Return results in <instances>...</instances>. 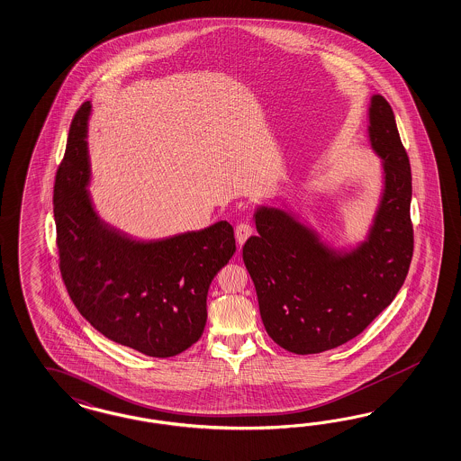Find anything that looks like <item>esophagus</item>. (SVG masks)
<instances>
[{"mask_svg":"<svg viewBox=\"0 0 461 461\" xmlns=\"http://www.w3.org/2000/svg\"><path fill=\"white\" fill-rule=\"evenodd\" d=\"M253 235V228L247 223H240L235 228V237H237L238 245L241 247L249 237Z\"/></svg>","mask_w":461,"mask_h":461,"instance_id":"1","label":"esophagus"}]
</instances>
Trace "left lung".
Masks as SVG:
<instances>
[{
    "label": "left lung",
    "mask_w": 461,
    "mask_h": 461,
    "mask_svg": "<svg viewBox=\"0 0 461 461\" xmlns=\"http://www.w3.org/2000/svg\"><path fill=\"white\" fill-rule=\"evenodd\" d=\"M367 140L381 159V194L366 237L337 247L284 206H257L258 235L243 247L265 330L294 354H319L359 336L394 300L412 257L411 167L391 105L373 95Z\"/></svg>",
    "instance_id": "obj_1"
}]
</instances>
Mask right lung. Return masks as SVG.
Returning <instances> with one entry per match:
<instances>
[{
    "label": "right lung",
    "mask_w": 461,
    "mask_h": 461,
    "mask_svg": "<svg viewBox=\"0 0 461 461\" xmlns=\"http://www.w3.org/2000/svg\"><path fill=\"white\" fill-rule=\"evenodd\" d=\"M90 113V102L75 113L53 189L63 282L102 336L149 357H173L204 330L212 278L237 249L233 226L223 220L149 240L104 221L88 191Z\"/></svg>",
    "instance_id": "1"
}]
</instances>
